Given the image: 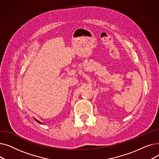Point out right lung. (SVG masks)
Masks as SVG:
<instances>
[{
  "label": "right lung",
  "instance_id": "right-lung-1",
  "mask_svg": "<svg viewBox=\"0 0 159 159\" xmlns=\"http://www.w3.org/2000/svg\"><path fill=\"white\" fill-rule=\"evenodd\" d=\"M33 119H34V120H35V121H36V122H38V123H39V124H42V123H41V122H40V121H39V120H37V119H35V118H33Z\"/></svg>",
  "mask_w": 159,
  "mask_h": 159
}]
</instances>
